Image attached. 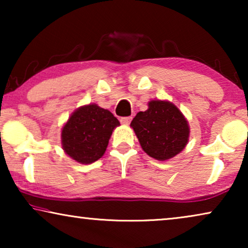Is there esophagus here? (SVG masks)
Instances as JSON below:
<instances>
[{
  "label": "esophagus",
  "instance_id": "obj_1",
  "mask_svg": "<svg viewBox=\"0 0 248 248\" xmlns=\"http://www.w3.org/2000/svg\"><path fill=\"white\" fill-rule=\"evenodd\" d=\"M132 121V117H122L121 118V123L123 125H128L131 123Z\"/></svg>",
  "mask_w": 248,
  "mask_h": 248
}]
</instances>
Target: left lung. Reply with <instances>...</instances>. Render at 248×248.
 Instances as JSON below:
<instances>
[{
  "label": "left lung",
  "mask_w": 248,
  "mask_h": 248,
  "mask_svg": "<svg viewBox=\"0 0 248 248\" xmlns=\"http://www.w3.org/2000/svg\"><path fill=\"white\" fill-rule=\"evenodd\" d=\"M148 109L139 111L131 122L145 154L167 160L186 147L189 137L187 120L172 103L151 100Z\"/></svg>",
  "instance_id": "left-lung-1"
}]
</instances>
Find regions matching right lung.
Masks as SVG:
<instances>
[{
    "mask_svg": "<svg viewBox=\"0 0 248 248\" xmlns=\"http://www.w3.org/2000/svg\"><path fill=\"white\" fill-rule=\"evenodd\" d=\"M120 122L109 110L96 104L82 106L62 128V148L80 164H93L106 151L110 135Z\"/></svg>",
    "mask_w": 248,
    "mask_h": 248,
    "instance_id": "1",
    "label": "right lung"
}]
</instances>
